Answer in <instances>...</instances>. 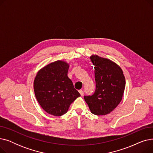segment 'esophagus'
<instances>
[{
  "label": "esophagus",
  "instance_id": "34e87169",
  "mask_svg": "<svg viewBox=\"0 0 153 153\" xmlns=\"http://www.w3.org/2000/svg\"><path fill=\"white\" fill-rule=\"evenodd\" d=\"M79 92L80 93V94H81V96H83V95H84V91H83L82 90H79Z\"/></svg>",
  "mask_w": 153,
  "mask_h": 153
}]
</instances>
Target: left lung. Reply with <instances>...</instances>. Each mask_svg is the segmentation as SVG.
Segmentation results:
<instances>
[{
	"mask_svg": "<svg viewBox=\"0 0 153 153\" xmlns=\"http://www.w3.org/2000/svg\"><path fill=\"white\" fill-rule=\"evenodd\" d=\"M95 66L96 88L94 94L84 96L91 113L105 115L113 111L121 102L125 88V78L118 64L98 55L90 57Z\"/></svg>",
	"mask_w": 153,
	"mask_h": 153,
	"instance_id": "left-lung-1",
	"label": "left lung"
}]
</instances>
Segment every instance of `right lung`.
Returning <instances> with one entry per match:
<instances>
[{
    "label": "right lung",
    "mask_w": 153,
    "mask_h": 153,
    "mask_svg": "<svg viewBox=\"0 0 153 153\" xmlns=\"http://www.w3.org/2000/svg\"><path fill=\"white\" fill-rule=\"evenodd\" d=\"M69 67L65 61H56L39 70L35 78L36 99L50 115L59 117L65 114L71 104L81 96L68 77Z\"/></svg>",
    "instance_id": "add662e5"
}]
</instances>
